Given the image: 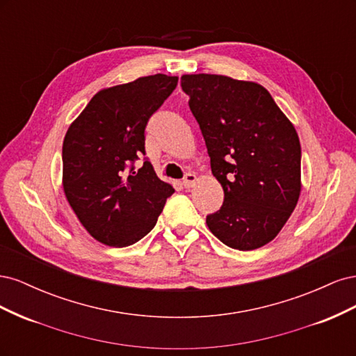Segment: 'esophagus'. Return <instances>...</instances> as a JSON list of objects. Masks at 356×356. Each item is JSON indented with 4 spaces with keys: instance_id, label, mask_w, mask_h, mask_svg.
I'll return each instance as SVG.
<instances>
[{
    "instance_id": "obj_1",
    "label": "esophagus",
    "mask_w": 356,
    "mask_h": 356,
    "mask_svg": "<svg viewBox=\"0 0 356 356\" xmlns=\"http://www.w3.org/2000/svg\"><path fill=\"white\" fill-rule=\"evenodd\" d=\"M196 181H197L196 175L191 174V172H188V174H186L184 179H182V186H184L186 188H191L193 186L196 184Z\"/></svg>"
}]
</instances>
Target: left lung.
<instances>
[{
  "mask_svg": "<svg viewBox=\"0 0 356 356\" xmlns=\"http://www.w3.org/2000/svg\"><path fill=\"white\" fill-rule=\"evenodd\" d=\"M181 88L224 190L222 207L207 217L208 227L233 250H257L276 238L298 202L296 129L257 83L187 74Z\"/></svg>",
  "mask_w": 356,
  "mask_h": 356,
  "instance_id": "1",
  "label": "left lung"
}]
</instances>
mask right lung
<instances>
[{
    "label": "right lung",
    "instance_id": "right-lung-1",
    "mask_svg": "<svg viewBox=\"0 0 356 356\" xmlns=\"http://www.w3.org/2000/svg\"><path fill=\"white\" fill-rule=\"evenodd\" d=\"M178 77L148 75L96 93L65 135L63 191L90 236L114 248L134 245L153 230L174 195L144 157L147 123Z\"/></svg>",
    "mask_w": 356,
    "mask_h": 356
}]
</instances>
